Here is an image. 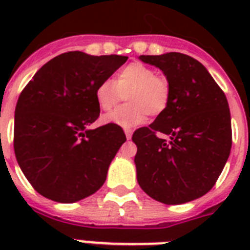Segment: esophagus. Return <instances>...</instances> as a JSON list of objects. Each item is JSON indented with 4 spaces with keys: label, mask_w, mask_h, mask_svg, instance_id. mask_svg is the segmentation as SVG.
Returning <instances> with one entry per match:
<instances>
[{
    "label": "esophagus",
    "mask_w": 250,
    "mask_h": 250,
    "mask_svg": "<svg viewBox=\"0 0 250 250\" xmlns=\"http://www.w3.org/2000/svg\"><path fill=\"white\" fill-rule=\"evenodd\" d=\"M125 137H127V139H131V136H132V129L131 128H125Z\"/></svg>",
    "instance_id": "34e87169"
}]
</instances>
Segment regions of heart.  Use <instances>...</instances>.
I'll use <instances>...</instances> for the list:
<instances>
[{"mask_svg": "<svg viewBox=\"0 0 250 250\" xmlns=\"http://www.w3.org/2000/svg\"><path fill=\"white\" fill-rule=\"evenodd\" d=\"M171 88L166 78L140 62H132L118 71L115 80L106 79L96 88V101L100 109L110 111L122 101L123 94L128 104L104 117L105 123L132 127L146 115L157 117L167 109Z\"/></svg>", "mask_w": 250, "mask_h": 250, "instance_id": "1", "label": "heart"}]
</instances>
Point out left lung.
<instances>
[{"mask_svg": "<svg viewBox=\"0 0 250 250\" xmlns=\"http://www.w3.org/2000/svg\"><path fill=\"white\" fill-rule=\"evenodd\" d=\"M170 83L167 109L132 135L137 182L157 201L176 205L208 193L232 145L227 98L197 60L182 53L140 56Z\"/></svg>", "mask_w": 250, "mask_h": 250, "instance_id": "obj_1", "label": "left lung"}]
</instances>
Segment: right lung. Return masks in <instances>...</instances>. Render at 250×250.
I'll use <instances>...</instances> for the list:
<instances>
[{
    "mask_svg": "<svg viewBox=\"0 0 250 250\" xmlns=\"http://www.w3.org/2000/svg\"><path fill=\"white\" fill-rule=\"evenodd\" d=\"M127 58L63 53L45 63L21 90L15 107L14 152L41 196L71 204L105 183L125 135L113 123L86 127L100 117L96 88Z\"/></svg>",
    "mask_w": 250,
    "mask_h": 250,
    "instance_id": "obj_1",
    "label": "right lung"
}]
</instances>
